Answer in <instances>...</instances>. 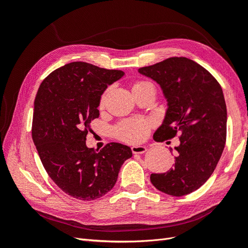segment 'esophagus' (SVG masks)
<instances>
[{
  "label": "esophagus",
  "instance_id": "esophagus-1",
  "mask_svg": "<svg viewBox=\"0 0 248 248\" xmlns=\"http://www.w3.org/2000/svg\"><path fill=\"white\" fill-rule=\"evenodd\" d=\"M131 151L133 154H144L147 151V148L144 146H132Z\"/></svg>",
  "mask_w": 248,
  "mask_h": 248
}]
</instances>
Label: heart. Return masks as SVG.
Instances as JSON below:
<instances>
[{"label": "heart", "mask_w": 248, "mask_h": 248, "mask_svg": "<svg viewBox=\"0 0 248 248\" xmlns=\"http://www.w3.org/2000/svg\"><path fill=\"white\" fill-rule=\"evenodd\" d=\"M152 84L146 80H137L133 82L132 85V91L137 92L139 90L145 88L147 86H151ZM108 92V89L103 92L100 97L99 106L102 108L106 103V98ZM152 123L149 120L142 119V118H133L125 120L122 123L116 126L114 130L115 136L117 139L121 140L127 142H140L144 140L149 134L150 129H151Z\"/></svg>", "instance_id": "heart-1"}]
</instances>
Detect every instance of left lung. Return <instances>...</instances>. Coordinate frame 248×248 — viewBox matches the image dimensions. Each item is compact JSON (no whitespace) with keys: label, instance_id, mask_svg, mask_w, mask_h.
Returning a JSON list of instances; mask_svg holds the SVG:
<instances>
[{"label":"left lung","instance_id":"left-lung-1","mask_svg":"<svg viewBox=\"0 0 248 248\" xmlns=\"http://www.w3.org/2000/svg\"><path fill=\"white\" fill-rule=\"evenodd\" d=\"M140 73L160 85L169 101L156 141L179 136L175 167L151 174L157 189L174 197L188 194L204 184L218 163L227 140V106L217 79L204 67L185 57H172Z\"/></svg>","mask_w":248,"mask_h":248}]
</instances>
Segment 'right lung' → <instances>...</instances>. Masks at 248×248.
<instances>
[{"instance_id":"right-lung-1","label":"right lung","mask_w":248,"mask_h":248,"mask_svg":"<svg viewBox=\"0 0 248 248\" xmlns=\"http://www.w3.org/2000/svg\"><path fill=\"white\" fill-rule=\"evenodd\" d=\"M121 70L72 62L52 71L36 94L32 139L50 179L70 197L93 201L115 186L131 149L109 142L99 152L86 146L100 97Z\"/></svg>"}]
</instances>
